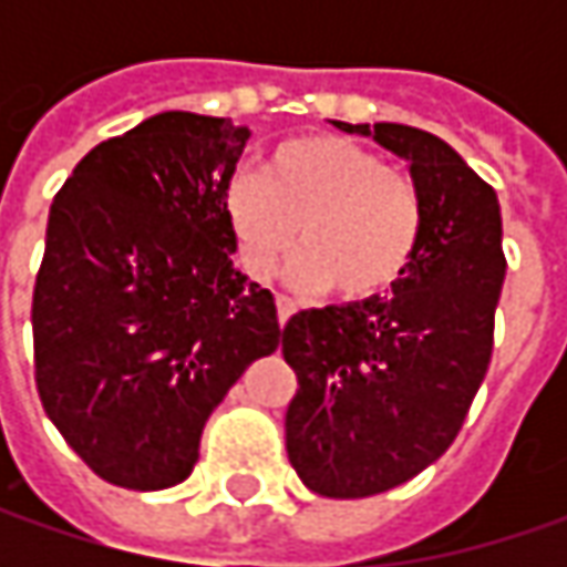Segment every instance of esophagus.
I'll list each match as a JSON object with an SVG mask.
<instances>
[{"label":"esophagus","mask_w":567,"mask_h":567,"mask_svg":"<svg viewBox=\"0 0 567 567\" xmlns=\"http://www.w3.org/2000/svg\"><path fill=\"white\" fill-rule=\"evenodd\" d=\"M293 312H296L293 299H290V296H277V321H280V324H287Z\"/></svg>","instance_id":"34e87169"}]
</instances>
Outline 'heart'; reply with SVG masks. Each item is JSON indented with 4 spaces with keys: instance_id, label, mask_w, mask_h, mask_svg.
Returning <instances> with one entry per match:
<instances>
[{
    "instance_id": "b5f03b06",
    "label": "heart",
    "mask_w": 567,
    "mask_h": 567,
    "mask_svg": "<svg viewBox=\"0 0 567 567\" xmlns=\"http://www.w3.org/2000/svg\"><path fill=\"white\" fill-rule=\"evenodd\" d=\"M224 217L249 277L268 280L299 236L290 277L306 290L331 284L347 302L391 293L423 239L416 183L340 135L277 144L261 176L229 179Z\"/></svg>"
}]
</instances>
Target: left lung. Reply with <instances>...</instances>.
Masks as SVG:
<instances>
[{
  "mask_svg": "<svg viewBox=\"0 0 567 567\" xmlns=\"http://www.w3.org/2000/svg\"><path fill=\"white\" fill-rule=\"evenodd\" d=\"M334 125L403 157L423 198V239L394 293L296 312L280 340L299 381L290 464L318 495L365 498L457 439L489 369L505 251L495 188L451 144L398 122Z\"/></svg>",
  "mask_w": 567,
  "mask_h": 567,
  "instance_id": "8db88e82",
  "label": "left lung"
}]
</instances>
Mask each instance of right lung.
I'll list each match as a JSON object with an SVG mask.
<instances>
[{
    "label": "right lung",
    "mask_w": 567,
    "mask_h": 567,
    "mask_svg": "<svg viewBox=\"0 0 567 567\" xmlns=\"http://www.w3.org/2000/svg\"><path fill=\"white\" fill-rule=\"evenodd\" d=\"M246 125L161 113L100 142L55 192L33 284V379L100 480L183 483L207 416L284 338L271 290L233 268L224 192Z\"/></svg>",
    "instance_id": "right-lung-1"
}]
</instances>
